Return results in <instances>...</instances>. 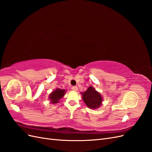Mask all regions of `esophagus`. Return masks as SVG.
Wrapping results in <instances>:
<instances>
[{"mask_svg": "<svg viewBox=\"0 0 152 152\" xmlns=\"http://www.w3.org/2000/svg\"><path fill=\"white\" fill-rule=\"evenodd\" d=\"M72 89L73 91H78V88L77 86H73L72 87Z\"/></svg>", "mask_w": 152, "mask_h": 152, "instance_id": "obj_1", "label": "esophagus"}]
</instances>
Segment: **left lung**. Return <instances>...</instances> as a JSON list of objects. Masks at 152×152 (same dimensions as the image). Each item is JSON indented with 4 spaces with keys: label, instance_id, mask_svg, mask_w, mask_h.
Listing matches in <instances>:
<instances>
[{
    "label": "left lung",
    "instance_id": "left-lung-1",
    "mask_svg": "<svg viewBox=\"0 0 152 152\" xmlns=\"http://www.w3.org/2000/svg\"><path fill=\"white\" fill-rule=\"evenodd\" d=\"M82 99L87 107L91 109H96L101 107L103 102L102 96L96 91L93 87L90 86L84 93H82Z\"/></svg>",
    "mask_w": 152,
    "mask_h": 152
}]
</instances>
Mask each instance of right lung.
Returning a JSON list of instances; mask_svg holds the SVG:
<instances>
[{
  "instance_id": "add662e5",
  "label": "right lung",
  "mask_w": 152,
  "mask_h": 152,
  "mask_svg": "<svg viewBox=\"0 0 152 152\" xmlns=\"http://www.w3.org/2000/svg\"><path fill=\"white\" fill-rule=\"evenodd\" d=\"M65 93V90L59 88H57L56 90H54L49 96V99L50 102V103L52 104L58 103L59 102V100L63 97Z\"/></svg>"
}]
</instances>
